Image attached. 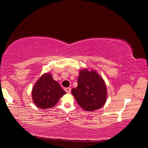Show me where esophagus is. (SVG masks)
<instances>
[{
	"instance_id": "obj_1",
	"label": "esophagus",
	"mask_w": 148,
	"mask_h": 148,
	"mask_svg": "<svg viewBox=\"0 0 148 148\" xmlns=\"http://www.w3.org/2000/svg\"><path fill=\"white\" fill-rule=\"evenodd\" d=\"M71 88H65V91L69 94V93L71 92Z\"/></svg>"
}]
</instances>
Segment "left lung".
Masks as SVG:
<instances>
[{
	"label": "left lung",
	"instance_id": "obj_1",
	"mask_svg": "<svg viewBox=\"0 0 148 148\" xmlns=\"http://www.w3.org/2000/svg\"><path fill=\"white\" fill-rule=\"evenodd\" d=\"M78 86L71 93L80 107L86 111L99 109L107 100V86L97 73L88 69L80 71Z\"/></svg>",
	"mask_w": 148,
	"mask_h": 148
}]
</instances>
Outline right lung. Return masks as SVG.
Masks as SVG:
<instances>
[{"label":"right lung","instance_id":"obj_1","mask_svg":"<svg viewBox=\"0 0 148 148\" xmlns=\"http://www.w3.org/2000/svg\"><path fill=\"white\" fill-rule=\"evenodd\" d=\"M32 91L33 102L40 108L54 107L66 94L58 82L53 79L50 73L41 75L33 86Z\"/></svg>","mask_w":148,"mask_h":148}]
</instances>
